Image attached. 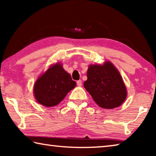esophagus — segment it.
<instances>
[{"mask_svg": "<svg viewBox=\"0 0 156 156\" xmlns=\"http://www.w3.org/2000/svg\"><path fill=\"white\" fill-rule=\"evenodd\" d=\"M77 85L78 87H80L82 86V80H79L77 81Z\"/></svg>", "mask_w": 156, "mask_h": 156, "instance_id": "34e87169", "label": "esophagus"}]
</instances>
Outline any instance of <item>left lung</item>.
<instances>
[{
	"instance_id": "left-lung-1",
	"label": "left lung",
	"mask_w": 156,
	"mask_h": 156,
	"mask_svg": "<svg viewBox=\"0 0 156 156\" xmlns=\"http://www.w3.org/2000/svg\"><path fill=\"white\" fill-rule=\"evenodd\" d=\"M87 75L84 88L100 107L111 109L123 103L127 94L126 87L119 72L112 62L90 65Z\"/></svg>"
}]
</instances>
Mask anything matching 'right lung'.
<instances>
[{
	"instance_id": "right-lung-1",
	"label": "right lung",
	"mask_w": 156,
	"mask_h": 156,
	"mask_svg": "<svg viewBox=\"0 0 156 156\" xmlns=\"http://www.w3.org/2000/svg\"><path fill=\"white\" fill-rule=\"evenodd\" d=\"M76 85L70 74L57 63L36 80L34 87V96L38 103L47 107H53L61 102Z\"/></svg>"
}]
</instances>
